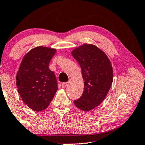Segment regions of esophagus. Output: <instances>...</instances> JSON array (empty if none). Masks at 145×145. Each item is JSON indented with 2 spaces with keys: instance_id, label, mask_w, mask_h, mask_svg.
Here are the masks:
<instances>
[{
  "instance_id": "obj_1",
  "label": "esophagus",
  "mask_w": 145,
  "mask_h": 145,
  "mask_svg": "<svg viewBox=\"0 0 145 145\" xmlns=\"http://www.w3.org/2000/svg\"><path fill=\"white\" fill-rule=\"evenodd\" d=\"M68 84V82H65V83H62V88H64V87H66L67 85Z\"/></svg>"
}]
</instances>
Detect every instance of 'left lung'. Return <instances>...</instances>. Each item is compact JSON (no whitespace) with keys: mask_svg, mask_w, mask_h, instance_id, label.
Returning <instances> with one entry per match:
<instances>
[{"mask_svg":"<svg viewBox=\"0 0 145 145\" xmlns=\"http://www.w3.org/2000/svg\"><path fill=\"white\" fill-rule=\"evenodd\" d=\"M80 65L84 91L74 104L79 109L90 111L101 105L113 81V69L106 54L97 46L83 44L72 51Z\"/></svg>","mask_w":145,"mask_h":145,"instance_id":"8db88e82","label":"left lung"}]
</instances>
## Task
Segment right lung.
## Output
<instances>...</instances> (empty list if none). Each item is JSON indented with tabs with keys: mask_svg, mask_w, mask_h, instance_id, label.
<instances>
[{
	"mask_svg": "<svg viewBox=\"0 0 145 145\" xmlns=\"http://www.w3.org/2000/svg\"><path fill=\"white\" fill-rule=\"evenodd\" d=\"M56 50L37 46L24 56L16 75L18 92L31 110L40 112L50 105L58 90L54 73L48 64Z\"/></svg>",
	"mask_w": 145,
	"mask_h": 145,
	"instance_id": "1",
	"label": "right lung"
}]
</instances>
